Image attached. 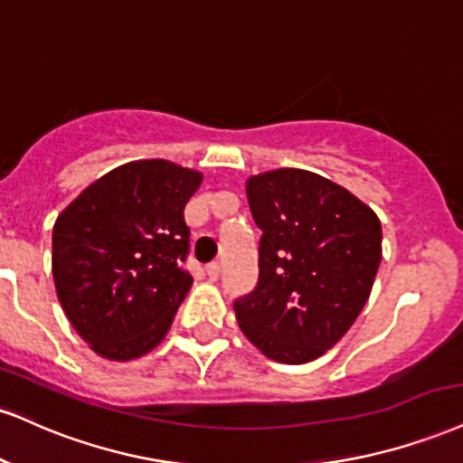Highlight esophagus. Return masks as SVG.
Wrapping results in <instances>:
<instances>
[{"label": "esophagus", "mask_w": 463, "mask_h": 463, "mask_svg": "<svg viewBox=\"0 0 463 463\" xmlns=\"http://www.w3.org/2000/svg\"><path fill=\"white\" fill-rule=\"evenodd\" d=\"M220 274H222V267H220V263H211V265H207V276H209V280H217V278H220Z\"/></svg>", "instance_id": "esophagus-1"}]
</instances>
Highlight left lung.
<instances>
[{
	"label": "left lung",
	"instance_id": "1",
	"mask_svg": "<svg viewBox=\"0 0 463 463\" xmlns=\"http://www.w3.org/2000/svg\"><path fill=\"white\" fill-rule=\"evenodd\" d=\"M263 231L259 285L235 302L248 341L267 358L304 364L334 347L369 299L382 260V224L330 178L280 168L246 181Z\"/></svg>",
	"mask_w": 463,
	"mask_h": 463
}]
</instances>
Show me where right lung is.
<instances>
[{
    "instance_id": "1",
    "label": "right lung",
    "mask_w": 463,
    "mask_h": 463,
    "mask_svg": "<svg viewBox=\"0 0 463 463\" xmlns=\"http://www.w3.org/2000/svg\"><path fill=\"white\" fill-rule=\"evenodd\" d=\"M200 183L198 170L172 161H129L97 178L55 220V293L101 358L136 360L168 334L194 282L183 269V209Z\"/></svg>"
}]
</instances>
